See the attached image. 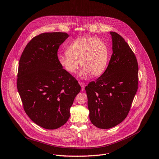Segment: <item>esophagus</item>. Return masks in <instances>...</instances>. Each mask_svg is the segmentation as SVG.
<instances>
[{"mask_svg": "<svg viewBox=\"0 0 159 159\" xmlns=\"http://www.w3.org/2000/svg\"><path fill=\"white\" fill-rule=\"evenodd\" d=\"M79 84H80V86H81V90L83 91L84 89V87H85L84 84L82 83V82H79Z\"/></svg>", "mask_w": 159, "mask_h": 159, "instance_id": "34e87169", "label": "esophagus"}]
</instances>
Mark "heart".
Listing matches in <instances>:
<instances>
[{"mask_svg":"<svg viewBox=\"0 0 159 159\" xmlns=\"http://www.w3.org/2000/svg\"><path fill=\"white\" fill-rule=\"evenodd\" d=\"M109 49L104 41L92 37H83L74 40L68 46L66 54L59 55L60 66L68 73L73 74L80 63L81 79L101 75L106 70Z\"/></svg>","mask_w":159,"mask_h":159,"instance_id":"1","label":"heart"}]
</instances>
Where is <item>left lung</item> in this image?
I'll list each match as a JSON object with an SVG mask.
<instances>
[{"instance_id":"obj_1","label":"left lung","mask_w":159,"mask_h":159,"mask_svg":"<svg viewBox=\"0 0 159 159\" xmlns=\"http://www.w3.org/2000/svg\"><path fill=\"white\" fill-rule=\"evenodd\" d=\"M112 54L105 71L86 86L89 119L93 125L107 129L121 123L129 112L138 89L139 66L124 39L110 32Z\"/></svg>"}]
</instances>
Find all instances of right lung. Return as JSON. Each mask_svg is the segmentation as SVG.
Segmentation results:
<instances>
[{"instance_id":"right-lung-1","label":"right lung","mask_w":159,"mask_h":159,"mask_svg":"<svg viewBox=\"0 0 159 159\" xmlns=\"http://www.w3.org/2000/svg\"><path fill=\"white\" fill-rule=\"evenodd\" d=\"M69 35L43 33L27 44L19 63L17 86L25 112L38 125L57 129L70 116L81 87L58 61V50Z\"/></svg>"}]
</instances>
